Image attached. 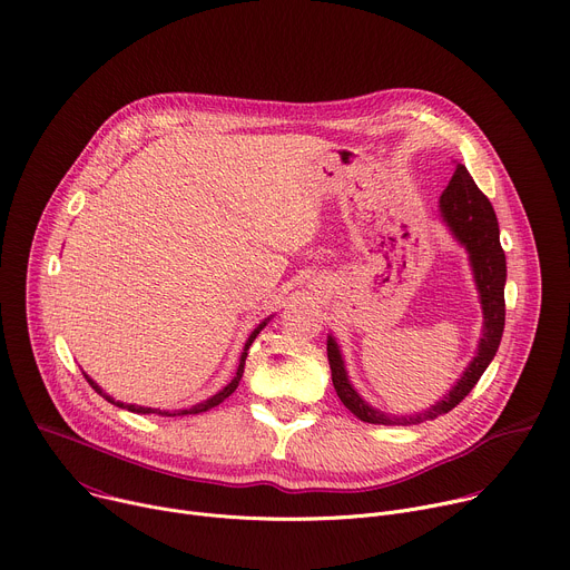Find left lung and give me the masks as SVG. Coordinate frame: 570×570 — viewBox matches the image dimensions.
<instances>
[{
    "label": "left lung",
    "instance_id": "1",
    "mask_svg": "<svg viewBox=\"0 0 570 570\" xmlns=\"http://www.w3.org/2000/svg\"><path fill=\"white\" fill-rule=\"evenodd\" d=\"M441 220L450 229L452 238L469 252V262L473 271V279L480 293L482 304V338L478 343V352L469 368L456 380V384L423 413L413 416H391L386 411L371 406L347 380L345 361L336 338L327 336V358L332 368V382L341 402L354 413L358 421L373 425H419L423 421H434L443 413L452 411L465 395L473 391L480 382L482 373L493 361L502 332H504V282H507V262L500 245L498 218L489 197L478 188L465 166L456 164V170L439 199Z\"/></svg>",
    "mask_w": 570,
    "mask_h": 570
}]
</instances>
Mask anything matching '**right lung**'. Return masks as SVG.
Listing matches in <instances>:
<instances>
[{"label":"right lung","mask_w":570,"mask_h":570,"mask_svg":"<svg viewBox=\"0 0 570 570\" xmlns=\"http://www.w3.org/2000/svg\"><path fill=\"white\" fill-rule=\"evenodd\" d=\"M268 321L271 318H266L262 325H258L252 334H249V338L245 341V347H243V352H240V361H238V368H236V375H234V380L223 389V391H218L216 395H212L209 400H204V402H197V404H193V406H188V409H175V411H168V409H151V406H140V404H125V402H120V400H114L109 393H105L101 391L86 373H83V377L88 380V384L105 397V400H109L111 404H116V406H120V409H127V411H134V413H157V416H188V413H202V411H209V409H214V406H218L223 400H227L234 391H236V386H238V382H240V377H243V368H245V358H247V350H249V345H252V341L256 338V334L262 332L266 325H268Z\"/></svg>","instance_id":"1"}]
</instances>
